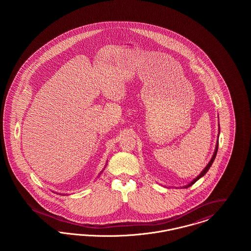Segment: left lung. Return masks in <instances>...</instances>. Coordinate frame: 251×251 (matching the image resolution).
Returning <instances> with one entry per match:
<instances>
[{
	"label": "left lung",
	"mask_w": 251,
	"mask_h": 251,
	"mask_svg": "<svg viewBox=\"0 0 251 251\" xmlns=\"http://www.w3.org/2000/svg\"><path fill=\"white\" fill-rule=\"evenodd\" d=\"M219 133H220V125L218 124V134H217V141H216V145H215V151H214V154L212 156V158H211V160H210V162L208 163V165L206 166V167H204V169H203L202 171L200 173V175L199 176H197L195 179L191 180L188 184H186V185H184V186H182L181 188H188V187H190L192 186L197 180H199V179H201V178H202L203 176L208 172V170L210 169V167H212V165H213V163H214V161H215V156H216V153H217V150H218V137H219Z\"/></svg>",
	"instance_id": "8db88e82"
}]
</instances>
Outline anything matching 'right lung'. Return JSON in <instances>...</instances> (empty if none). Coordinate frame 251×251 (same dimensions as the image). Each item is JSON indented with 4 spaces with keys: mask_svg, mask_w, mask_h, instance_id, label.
I'll use <instances>...</instances> for the list:
<instances>
[{
    "mask_svg": "<svg viewBox=\"0 0 251 251\" xmlns=\"http://www.w3.org/2000/svg\"><path fill=\"white\" fill-rule=\"evenodd\" d=\"M106 166H107V162H106V164H105V167H106ZM105 167H104V168H105ZM104 168H103V169H104ZM103 169H102V170H101V172H100V174H99V176H100V174H101V173H102V171H103ZM61 195H62V194H61ZM65 196H66V195H65Z\"/></svg>",
    "mask_w": 251,
    "mask_h": 251,
    "instance_id": "obj_1",
    "label": "right lung"
}]
</instances>
